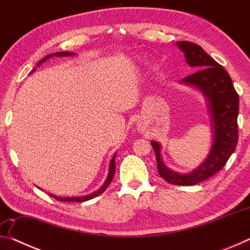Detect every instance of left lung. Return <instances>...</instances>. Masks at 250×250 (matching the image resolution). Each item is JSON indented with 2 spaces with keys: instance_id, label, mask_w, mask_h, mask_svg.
Listing matches in <instances>:
<instances>
[{
  "instance_id": "left-lung-1",
  "label": "left lung",
  "mask_w": 250,
  "mask_h": 250,
  "mask_svg": "<svg viewBox=\"0 0 250 250\" xmlns=\"http://www.w3.org/2000/svg\"><path fill=\"white\" fill-rule=\"evenodd\" d=\"M184 53L185 62L195 73L186 76L182 83L195 87L204 95L210 116L213 140L208 155L200 167L188 173L175 172L168 168L161 158V145L151 141L162 179L173 185H195L222 170L229 156L234 153L238 142L237 117L239 98L230 76L224 67L206 54L201 46L182 41L176 43Z\"/></svg>"
}]
</instances>
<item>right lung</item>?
Wrapping results in <instances>:
<instances>
[{
    "instance_id": "add662e5",
    "label": "right lung",
    "mask_w": 250,
    "mask_h": 250,
    "mask_svg": "<svg viewBox=\"0 0 250 250\" xmlns=\"http://www.w3.org/2000/svg\"><path fill=\"white\" fill-rule=\"evenodd\" d=\"M73 55H75L74 53H70V52H58V53H54V54H50L48 55V56L44 57L42 61L37 64V67H39L42 62H44L45 61H47V59L49 57H53V56H58V57H62V56H73ZM35 69L32 70V73ZM116 155L117 153L113 154L111 161H110L109 163V172H108V176L107 179H105L104 185L101 186V188L99 189H97L96 192L91 193V194H88V195H84V196H78V197H61V196H56V195H53V194H49L50 196H53L54 198H56L57 201H61V202H77V203H80V202H86V201H89L91 200V198H95L96 196L100 195V194H103L105 188H108V186L110 185V183H111V181L113 179V175H115V172H116Z\"/></svg>"
}]
</instances>
